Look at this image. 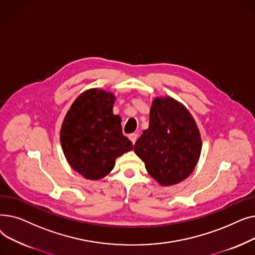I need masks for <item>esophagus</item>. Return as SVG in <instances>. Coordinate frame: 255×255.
<instances>
[{"label": "esophagus", "instance_id": "1", "mask_svg": "<svg viewBox=\"0 0 255 255\" xmlns=\"http://www.w3.org/2000/svg\"><path fill=\"white\" fill-rule=\"evenodd\" d=\"M129 138L132 141V143L134 144L136 139H137V134H136V133H131V134H129Z\"/></svg>", "mask_w": 255, "mask_h": 255}]
</instances>
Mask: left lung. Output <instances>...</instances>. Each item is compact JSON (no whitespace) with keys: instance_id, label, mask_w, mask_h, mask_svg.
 <instances>
[{"instance_id":"1","label":"left lung","mask_w":255,"mask_h":255,"mask_svg":"<svg viewBox=\"0 0 255 255\" xmlns=\"http://www.w3.org/2000/svg\"><path fill=\"white\" fill-rule=\"evenodd\" d=\"M202 136L187 107L172 97H155L149 128L134 144L149 175L161 186L176 185L194 170L202 152Z\"/></svg>"}]
</instances>
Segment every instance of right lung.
<instances>
[{
  "label": "right lung",
  "mask_w": 255,
  "mask_h": 255,
  "mask_svg": "<svg viewBox=\"0 0 255 255\" xmlns=\"http://www.w3.org/2000/svg\"><path fill=\"white\" fill-rule=\"evenodd\" d=\"M115 94L89 89L74 100L60 131L69 165L87 180L98 181L114 169L116 159L133 150L123 135L122 119L114 115Z\"/></svg>",
  "instance_id": "add662e5"
}]
</instances>
